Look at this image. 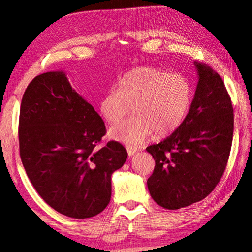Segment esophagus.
<instances>
[{
    "label": "esophagus",
    "instance_id": "esophagus-1",
    "mask_svg": "<svg viewBox=\"0 0 252 252\" xmlns=\"http://www.w3.org/2000/svg\"><path fill=\"white\" fill-rule=\"evenodd\" d=\"M126 151H127V154H129V157H132V155H134V153L136 152V149L131 148V146H127Z\"/></svg>",
    "mask_w": 252,
    "mask_h": 252
}]
</instances>
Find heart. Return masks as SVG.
<instances>
[{
	"mask_svg": "<svg viewBox=\"0 0 252 252\" xmlns=\"http://www.w3.org/2000/svg\"><path fill=\"white\" fill-rule=\"evenodd\" d=\"M193 100V88L186 76L161 68L140 66L126 71L103 94L99 113L114 125L133 106L134 117L110 130L111 138L129 146H138L153 133L166 135L184 121Z\"/></svg>",
	"mask_w": 252,
	"mask_h": 252,
	"instance_id": "heart-1",
	"label": "heart"
}]
</instances>
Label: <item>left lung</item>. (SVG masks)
Instances as JSON below:
<instances>
[{"label":"left lung","instance_id":"obj_1","mask_svg":"<svg viewBox=\"0 0 252 252\" xmlns=\"http://www.w3.org/2000/svg\"><path fill=\"white\" fill-rule=\"evenodd\" d=\"M198 84L189 111L173 133L146 151L155 159L148 189L163 208L186 207L212 193L229 158L234 109L216 71L195 62Z\"/></svg>","mask_w":252,"mask_h":252}]
</instances>
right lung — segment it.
Returning <instances> with one entry per match:
<instances>
[{
    "label": "right lung",
    "instance_id": "1",
    "mask_svg": "<svg viewBox=\"0 0 252 252\" xmlns=\"http://www.w3.org/2000/svg\"><path fill=\"white\" fill-rule=\"evenodd\" d=\"M106 132L63 71L38 75L27 86L18 121L21 159L34 189L58 213L89 218L110 202L111 175L127 152L117 141L98 149Z\"/></svg>",
    "mask_w": 252,
    "mask_h": 252
}]
</instances>
